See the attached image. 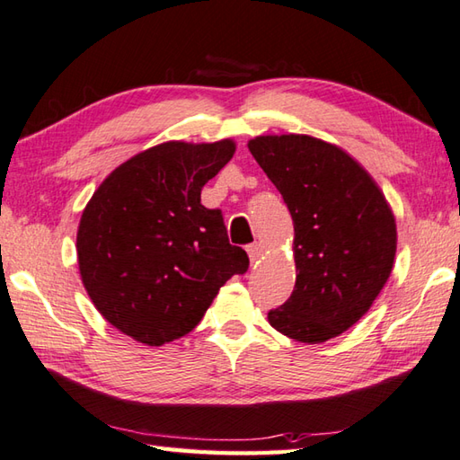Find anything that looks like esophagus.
<instances>
[{"label": "esophagus", "instance_id": "34e87169", "mask_svg": "<svg viewBox=\"0 0 460 460\" xmlns=\"http://www.w3.org/2000/svg\"><path fill=\"white\" fill-rule=\"evenodd\" d=\"M261 254H264V246H261L260 242L250 243V246H248V256H250L252 264H254V261H258L261 258Z\"/></svg>", "mask_w": 460, "mask_h": 460}]
</instances>
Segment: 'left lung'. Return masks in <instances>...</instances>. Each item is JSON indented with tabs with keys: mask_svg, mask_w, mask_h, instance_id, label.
<instances>
[{
	"mask_svg": "<svg viewBox=\"0 0 460 460\" xmlns=\"http://www.w3.org/2000/svg\"><path fill=\"white\" fill-rule=\"evenodd\" d=\"M294 220L296 286L270 325L323 343L369 312L391 276L397 224L373 176L337 145L309 135L248 140Z\"/></svg>",
	"mask_w": 460,
	"mask_h": 460,
	"instance_id": "obj_1",
	"label": "left lung"
}]
</instances>
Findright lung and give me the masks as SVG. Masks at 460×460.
<instances>
[{
	"instance_id": "add662e5",
	"label": "right lung",
	"mask_w": 460,
	"mask_h": 460,
	"mask_svg": "<svg viewBox=\"0 0 460 460\" xmlns=\"http://www.w3.org/2000/svg\"><path fill=\"white\" fill-rule=\"evenodd\" d=\"M236 153L218 143L166 140L119 164L93 192L77 230L81 282L99 314L158 345L192 332L218 289L248 270L202 186Z\"/></svg>"
}]
</instances>
